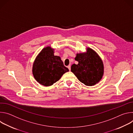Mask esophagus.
Listing matches in <instances>:
<instances>
[{
  "label": "esophagus",
  "mask_w": 133,
  "mask_h": 133,
  "mask_svg": "<svg viewBox=\"0 0 133 133\" xmlns=\"http://www.w3.org/2000/svg\"><path fill=\"white\" fill-rule=\"evenodd\" d=\"M67 67H68V68L69 69V70H70V69H71V66H70V65H68V66H67Z\"/></svg>",
  "instance_id": "1"
}]
</instances>
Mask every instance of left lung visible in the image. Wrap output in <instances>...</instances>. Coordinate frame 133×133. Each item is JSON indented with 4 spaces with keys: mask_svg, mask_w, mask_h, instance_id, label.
Masks as SVG:
<instances>
[{
    "mask_svg": "<svg viewBox=\"0 0 133 133\" xmlns=\"http://www.w3.org/2000/svg\"><path fill=\"white\" fill-rule=\"evenodd\" d=\"M75 59L78 64L71 65V71L81 82L91 86L101 80L104 74V65L95 51L88 47L86 52L77 54Z\"/></svg>",
    "mask_w": 133,
    "mask_h": 133,
    "instance_id": "left-lung-1",
    "label": "left lung"
}]
</instances>
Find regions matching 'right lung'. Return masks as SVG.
Instances as JSON below:
<instances>
[{
  "mask_svg": "<svg viewBox=\"0 0 133 133\" xmlns=\"http://www.w3.org/2000/svg\"><path fill=\"white\" fill-rule=\"evenodd\" d=\"M54 49L48 46L37 55L32 66L35 79L45 86L53 85L69 69L64 65L59 56H55Z\"/></svg>",
  "mask_w": 133,
  "mask_h": 133,
  "instance_id": "add662e5",
  "label": "right lung"
}]
</instances>
